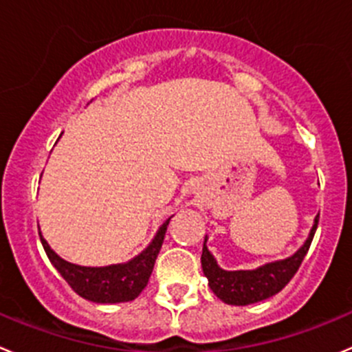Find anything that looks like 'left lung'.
Returning a JSON list of instances; mask_svg holds the SVG:
<instances>
[{"instance_id":"left-lung-1","label":"left lung","mask_w":352,"mask_h":352,"mask_svg":"<svg viewBox=\"0 0 352 352\" xmlns=\"http://www.w3.org/2000/svg\"><path fill=\"white\" fill-rule=\"evenodd\" d=\"M318 218L320 214L315 218V225H313L308 241L294 256L282 259V261L268 263L258 270H221L214 261L213 254L208 251L206 239H204L201 265H203V272L206 275L210 289L217 294V298H220L227 305L234 306L254 305V302L265 301V299L280 292L301 267L302 259H305L313 237H315Z\"/></svg>"}]
</instances>
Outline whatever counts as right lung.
<instances>
[{"mask_svg": "<svg viewBox=\"0 0 352 352\" xmlns=\"http://www.w3.org/2000/svg\"><path fill=\"white\" fill-rule=\"evenodd\" d=\"M168 221L170 218L160 227L155 241L138 258L125 263V265H111V267L104 268H85L72 265V263L61 259L50 248L41 232L39 237L50 261L53 263L61 277L68 282V285L78 296L93 302H103V305H107V302H127L138 298L148 285L156 256H158L163 239H165Z\"/></svg>", "mask_w": 352, "mask_h": 352, "instance_id": "add662e5", "label": "right lung"}]
</instances>
